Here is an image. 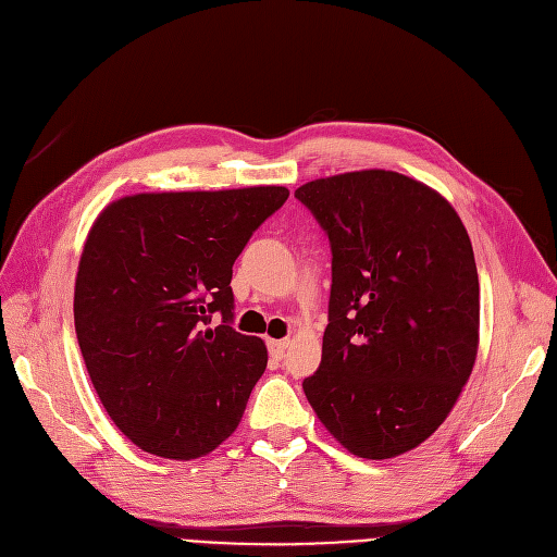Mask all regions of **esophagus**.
<instances>
[{
	"label": "esophagus",
	"instance_id": "esophagus-1",
	"mask_svg": "<svg viewBox=\"0 0 557 557\" xmlns=\"http://www.w3.org/2000/svg\"><path fill=\"white\" fill-rule=\"evenodd\" d=\"M286 346H289V342H286V339H268V351H271V356L275 360H280L284 356Z\"/></svg>",
	"mask_w": 557,
	"mask_h": 557
}]
</instances>
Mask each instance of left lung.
<instances>
[{"label": "left lung", "instance_id": "8db88e82", "mask_svg": "<svg viewBox=\"0 0 557 557\" xmlns=\"http://www.w3.org/2000/svg\"><path fill=\"white\" fill-rule=\"evenodd\" d=\"M296 197L333 247L331 323L305 397L351 455L399 457L445 422L475 367L468 232L438 190L389 170L314 178Z\"/></svg>", "mask_w": 557, "mask_h": 557}]
</instances>
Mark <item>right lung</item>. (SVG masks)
Segmentation results:
<instances>
[{"mask_svg":"<svg viewBox=\"0 0 557 557\" xmlns=\"http://www.w3.org/2000/svg\"><path fill=\"white\" fill-rule=\"evenodd\" d=\"M286 197L284 185L137 193L94 220L75 335L102 408L139 449L190 461L236 431L268 351L230 325L232 265Z\"/></svg>","mask_w":557,"mask_h":557,"instance_id":"add662e5","label":"right lung"}]
</instances>
